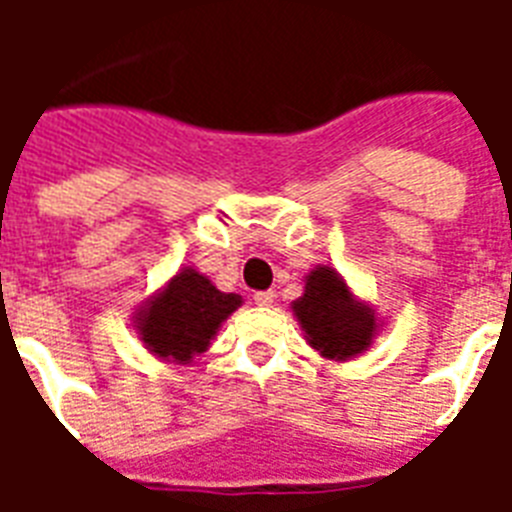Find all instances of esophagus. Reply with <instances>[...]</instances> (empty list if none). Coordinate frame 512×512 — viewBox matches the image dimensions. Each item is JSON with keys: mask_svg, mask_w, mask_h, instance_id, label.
<instances>
[{"mask_svg": "<svg viewBox=\"0 0 512 512\" xmlns=\"http://www.w3.org/2000/svg\"><path fill=\"white\" fill-rule=\"evenodd\" d=\"M255 303L260 305V308H268V305L276 303V295H273L271 289H268V292H257V295H255Z\"/></svg>", "mask_w": 512, "mask_h": 512, "instance_id": "34e87169", "label": "esophagus"}]
</instances>
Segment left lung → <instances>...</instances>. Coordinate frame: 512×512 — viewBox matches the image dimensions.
<instances>
[{
  "label": "left lung",
  "instance_id": "1",
  "mask_svg": "<svg viewBox=\"0 0 512 512\" xmlns=\"http://www.w3.org/2000/svg\"><path fill=\"white\" fill-rule=\"evenodd\" d=\"M303 295L292 300V313L305 342L329 361H353L372 348L382 321L369 300L350 289L348 279L332 265H316L305 273Z\"/></svg>",
  "mask_w": 512,
  "mask_h": 512
}]
</instances>
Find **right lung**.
<instances>
[{
    "instance_id": "obj_1",
    "label": "right lung",
    "mask_w": 512,
    "mask_h": 512,
    "mask_svg": "<svg viewBox=\"0 0 512 512\" xmlns=\"http://www.w3.org/2000/svg\"><path fill=\"white\" fill-rule=\"evenodd\" d=\"M241 303V295L220 292L204 273L185 265L135 308L130 321L151 356L185 366L207 353L223 321Z\"/></svg>"
}]
</instances>
